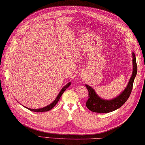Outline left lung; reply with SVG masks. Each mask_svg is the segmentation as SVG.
Here are the masks:
<instances>
[{
    "mask_svg": "<svg viewBox=\"0 0 145 145\" xmlns=\"http://www.w3.org/2000/svg\"><path fill=\"white\" fill-rule=\"evenodd\" d=\"M132 57H133V73L127 87L118 97L110 100L102 99L98 96L93 88L88 85H85L88 91V99L86 102V106L90 111L99 113H109L119 108L127 101L131 94L134 80L137 73L136 57L133 52L132 54Z\"/></svg>",
    "mask_w": 145,
    "mask_h": 145,
    "instance_id": "obj_1",
    "label": "left lung"
}]
</instances>
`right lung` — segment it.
Returning a JSON list of instances; mask_svg holds the SVG:
<instances>
[{
    "label": "right lung",
    "mask_w": 145,
    "mask_h": 145,
    "mask_svg": "<svg viewBox=\"0 0 145 145\" xmlns=\"http://www.w3.org/2000/svg\"><path fill=\"white\" fill-rule=\"evenodd\" d=\"M71 85V82H69L68 83V84L65 86V87L61 89V91H60V93H58V96L57 97L56 99H55L53 102H52L51 104L49 105L45 106V107H44V108H39V109H32V108H27L25 107L26 108H28L29 110H30V111H32V112H48V111L50 110L51 109L53 108L55 106V105H56L58 101H59V99L61 97V95H62V94L63 93V92L66 90V89L69 87V86Z\"/></svg>",
    "instance_id": "1"
}]
</instances>
